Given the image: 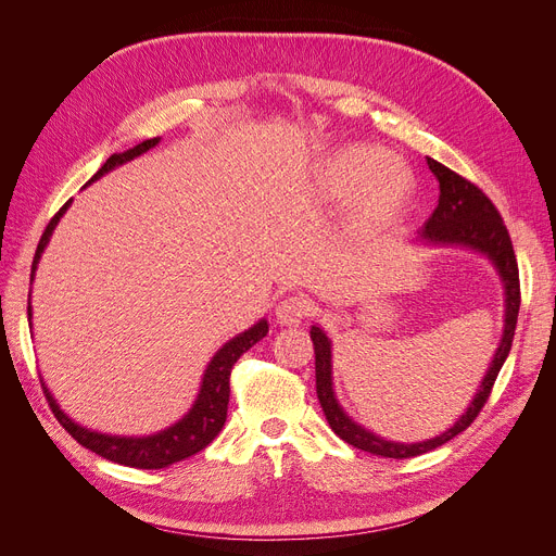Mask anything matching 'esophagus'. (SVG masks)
<instances>
[{
    "instance_id": "esophagus-1",
    "label": "esophagus",
    "mask_w": 556,
    "mask_h": 556,
    "mask_svg": "<svg viewBox=\"0 0 556 556\" xmlns=\"http://www.w3.org/2000/svg\"><path fill=\"white\" fill-rule=\"evenodd\" d=\"M311 313V304L304 296H288L280 301V306L276 308V319L285 327H294L301 325Z\"/></svg>"
}]
</instances>
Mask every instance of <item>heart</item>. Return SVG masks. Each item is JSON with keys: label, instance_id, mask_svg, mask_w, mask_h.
I'll return each mask as SVG.
<instances>
[{"label": "heart", "instance_id": "obj_1", "mask_svg": "<svg viewBox=\"0 0 556 556\" xmlns=\"http://www.w3.org/2000/svg\"><path fill=\"white\" fill-rule=\"evenodd\" d=\"M317 188L327 199L357 195V215L366 225H387L406 211L413 197V176L387 150L352 143L331 150L317 169Z\"/></svg>", "mask_w": 556, "mask_h": 556}]
</instances>
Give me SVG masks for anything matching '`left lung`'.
<instances>
[{
  "label": "left lung",
  "mask_w": 556,
  "mask_h": 556,
  "mask_svg": "<svg viewBox=\"0 0 556 556\" xmlns=\"http://www.w3.org/2000/svg\"><path fill=\"white\" fill-rule=\"evenodd\" d=\"M427 164L431 174L439 178V206L431 213L429 220L425 223L422 239L429 243H441V245H464L473 248L478 252H484L492 264L498 268V276L503 280V288H506V325H503V339L496 348V355L492 359L490 371H486L476 399L470 401L468 410L450 427L445 433L435 435V439L422 441V443H394L384 441L374 431L364 429L362 425L352 422L345 415V410L339 406V401L333 396L331 387V341L327 333L313 327L311 339L315 345V387H317V399L319 406L325 410L327 422L331 431L350 443L352 447L378 454V457H390V459H410L419 457V454L431 452L441 447L443 443L452 441L454 435H459L464 429L473 425V419L480 415L482 406L492 394V387L496 382V376L501 371L503 362H506L508 352L513 348L515 339V327H517V313H519V268L515 260V250L510 233L503 225V217L492 204V199L486 197L476 182L466 180L464 176L454 174L447 169L445 164L427 157Z\"/></svg>",
  "instance_id": "8db88e82"
}]
</instances>
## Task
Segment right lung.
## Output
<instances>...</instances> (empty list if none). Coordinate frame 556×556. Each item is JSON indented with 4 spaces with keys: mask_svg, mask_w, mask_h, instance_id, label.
I'll return each mask as SVG.
<instances>
[{
    "mask_svg": "<svg viewBox=\"0 0 556 556\" xmlns=\"http://www.w3.org/2000/svg\"><path fill=\"white\" fill-rule=\"evenodd\" d=\"M160 143V137L148 139L139 146H134L125 153H115L111 155L102 169H99L88 182H94L97 178H102L104 174H109L115 166H121L134 157L143 155L146 150L155 148ZM72 199L50 217L48 227L41 233V241L37 245L35 252V262H31V278H35L37 264L41 260V252L50 241V233L58 227L60 217L64 215V211L70 208ZM27 315L31 317V306H27ZM268 333V325L266 319H260L257 325H252L248 331L239 333L237 339H231L229 343H225L220 350L215 352V357L211 359L204 380H201V390L199 396L194 401V406L190 408V413L185 415L182 419L169 429H164L160 433L153 435H143V439H125V435H109V433H97L90 431L86 427H78L74 419L66 417L60 406L55 403V399L50 396V392L43 387V394L48 399V406L53 408V415L58 417V422L72 433V439H76L83 447L92 450L99 457H104L109 462L123 464V466H131V468H164L172 466L176 462H182L192 457V454L204 450L217 433L223 431L225 422H227V406H229V376H231V366L237 364V359L248 352L252 345L260 343L264 336Z\"/></svg>",
    "mask_w": 556,
    "mask_h": 556,
    "instance_id": "1",
    "label": "right lung"
}]
</instances>
